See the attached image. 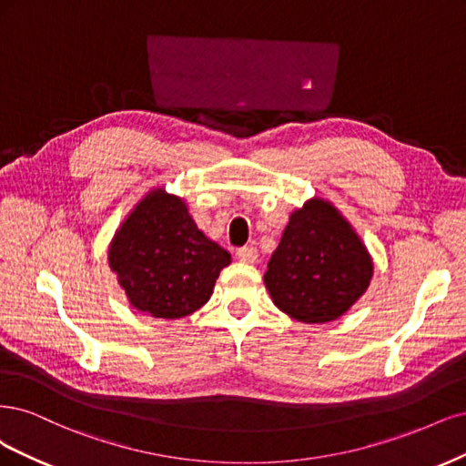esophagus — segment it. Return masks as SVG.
Instances as JSON below:
<instances>
[{
  "instance_id": "esophagus-1",
  "label": "esophagus",
  "mask_w": 466,
  "mask_h": 466,
  "mask_svg": "<svg viewBox=\"0 0 466 466\" xmlns=\"http://www.w3.org/2000/svg\"><path fill=\"white\" fill-rule=\"evenodd\" d=\"M258 248H253V246H244V248H239L238 251H236V258L239 259V261H244V263H255V259H258Z\"/></svg>"
}]
</instances>
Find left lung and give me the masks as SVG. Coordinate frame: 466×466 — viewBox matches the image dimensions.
<instances>
[{
  "instance_id": "left-lung-1",
  "label": "left lung",
  "mask_w": 466,
  "mask_h": 466,
  "mask_svg": "<svg viewBox=\"0 0 466 466\" xmlns=\"http://www.w3.org/2000/svg\"><path fill=\"white\" fill-rule=\"evenodd\" d=\"M371 255L350 222L319 198L290 215L263 277L273 304L302 323L335 321L362 296Z\"/></svg>"
}]
</instances>
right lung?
<instances>
[{"instance_id": "1", "label": "right lung", "mask_w": 466, "mask_h": 466, "mask_svg": "<svg viewBox=\"0 0 466 466\" xmlns=\"http://www.w3.org/2000/svg\"><path fill=\"white\" fill-rule=\"evenodd\" d=\"M108 263L135 309L179 319L208 302L230 253L198 228L184 199L158 187L114 234Z\"/></svg>"}]
</instances>
